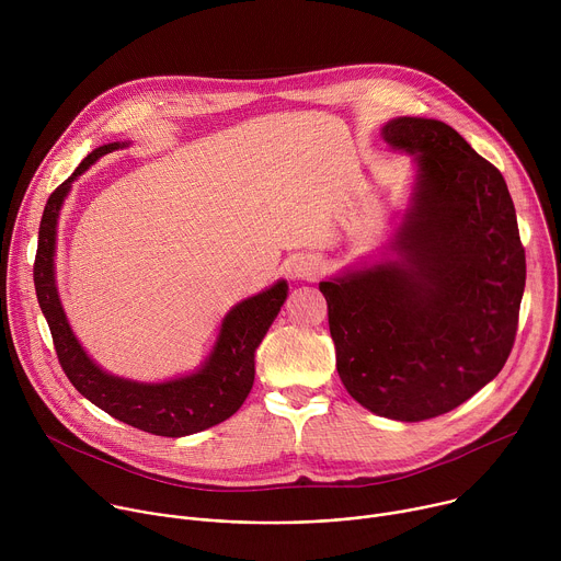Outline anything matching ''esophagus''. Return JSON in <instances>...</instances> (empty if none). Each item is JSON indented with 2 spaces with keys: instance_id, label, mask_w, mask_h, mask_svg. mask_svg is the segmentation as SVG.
<instances>
[{
  "instance_id": "esophagus-1",
  "label": "esophagus",
  "mask_w": 561,
  "mask_h": 561,
  "mask_svg": "<svg viewBox=\"0 0 561 561\" xmlns=\"http://www.w3.org/2000/svg\"><path fill=\"white\" fill-rule=\"evenodd\" d=\"M322 271H324L322 262H319L312 255H304V257H297L293 262V275L299 277V279H317Z\"/></svg>"
}]
</instances>
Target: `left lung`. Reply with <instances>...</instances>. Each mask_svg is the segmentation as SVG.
<instances>
[{
    "label": "left lung",
    "mask_w": 561,
    "mask_h": 561,
    "mask_svg": "<svg viewBox=\"0 0 561 561\" xmlns=\"http://www.w3.org/2000/svg\"><path fill=\"white\" fill-rule=\"evenodd\" d=\"M415 154V191L394 260L319 284L337 373L375 415H444L504 368L526 284L517 215L502 173L448 124L397 117L381 128Z\"/></svg>",
    "instance_id": "8db88e82"
}]
</instances>
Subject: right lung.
<instances>
[{
  "instance_id": "right-lung-1",
  "label": "right lung",
  "mask_w": 561,
  "mask_h": 561,
  "mask_svg": "<svg viewBox=\"0 0 561 561\" xmlns=\"http://www.w3.org/2000/svg\"><path fill=\"white\" fill-rule=\"evenodd\" d=\"M124 146V141H113L95 148L48 197L33 266L37 301L48 322L57 359L66 377L89 402L144 433L184 437L228 420L244 404L255 381V351L286 301L288 286L282 279L268 290L232 306L224 317L213 353L204 366L191 375L162 383H144L102 370L72 335L57 295L55 228L70 184L100 157Z\"/></svg>"
}]
</instances>
